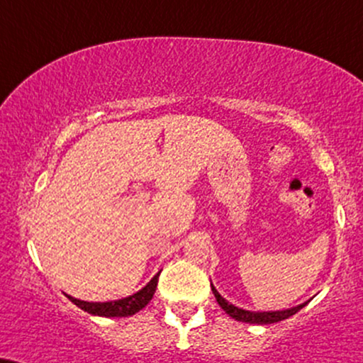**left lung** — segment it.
Instances as JSON below:
<instances>
[{
  "instance_id": "8db88e82",
  "label": "left lung",
  "mask_w": 363,
  "mask_h": 363,
  "mask_svg": "<svg viewBox=\"0 0 363 363\" xmlns=\"http://www.w3.org/2000/svg\"><path fill=\"white\" fill-rule=\"evenodd\" d=\"M211 290H213L214 296H216V301H218L219 306L226 311V313L231 316V318L238 320V322H245V323H258V325H268V323H277V322H281V320H286L290 318L291 315H295L296 311H300L303 308V305L300 306H295V308H290V310H283V311H247V310H241L238 308V306L228 303L224 298L219 295L218 290L211 284Z\"/></svg>"
}]
</instances>
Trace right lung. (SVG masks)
Here are the masks:
<instances>
[{
    "label": "right lung",
    "mask_w": 363,
    "mask_h": 363,
    "mask_svg": "<svg viewBox=\"0 0 363 363\" xmlns=\"http://www.w3.org/2000/svg\"><path fill=\"white\" fill-rule=\"evenodd\" d=\"M159 274L160 272L155 274V277L150 279V281L145 284L140 291H137L132 296L122 298V300H117V301H107V303H90V301L77 300V298H73L70 295H67V298L72 301V303L79 306V308L86 311V313L97 315V316H130V315H135L137 311H140L150 300H152L155 288H157Z\"/></svg>",
    "instance_id": "obj_1"
}]
</instances>
